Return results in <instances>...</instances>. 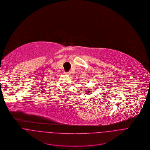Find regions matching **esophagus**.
Instances as JSON below:
<instances>
[{"label":"esophagus","mask_w":150,"mask_h":150,"mask_svg":"<svg viewBox=\"0 0 150 150\" xmlns=\"http://www.w3.org/2000/svg\"><path fill=\"white\" fill-rule=\"evenodd\" d=\"M65 74L67 75H70L71 74V72H65Z\"/></svg>","instance_id":"obj_1"}]
</instances>
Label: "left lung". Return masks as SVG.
<instances>
[{
	"label": "left lung",
	"mask_w": 150,
	"mask_h": 150,
	"mask_svg": "<svg viewBox=\"0 0 150 150\" xmlns=\"http://www.w3.org/2000/svg\"><path fill=\"white\" fill-rule=\"evenodd\" d=\"M90 91H88V92H87V93H88L90 92Z\"/></svg>",
	"instance_id": "1"
}]
</instances>
